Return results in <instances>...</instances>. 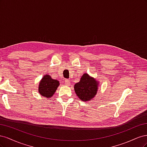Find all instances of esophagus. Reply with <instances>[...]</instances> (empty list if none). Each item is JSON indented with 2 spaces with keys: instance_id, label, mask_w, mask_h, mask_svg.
<instances>
[{
  "instance_id": "1",
  "label": "esophagus",
  "mask_w": 147,
  "mask_h": 147,
  "mask_svg": "<svg viewBox=\"0 0 147 147\" xmlns=\"http://www.w3.org/2000/svg\"><path fill=\"white\" fill-rule=\"evenodd\" d=\"M64 83H65V84L66 86L70 85V80H67V79H65V80Z\"/></svg>"
}]
</instances>
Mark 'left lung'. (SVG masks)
Masks as SVG:
<instances>
[{
  "instance_id": "left-lung-1",
  "label": "left lung",
  "mask_w": 147,
  "mask_h": 147,
  "mask_svg": "<svg viewBox=\"0 0 147 147\" xmlns=\"http://www.w3.org/2000/svg\"><path fill=\"white\" fill-rule=\"evenodd\" d=\"M98 82L90 77L88 74H84L80 80L75 84L74 90L80 99L87 102L94 98L98 90Z\"/></svg>"
}]
</instances>
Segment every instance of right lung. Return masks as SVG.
I'll list each match as a JSON object with an SVG mask.
<instances>
[{
	"instance_id": "add662e5",
	"label": "right lung",
	"mask_w": 147,
	"mask_h": 147,
	"mask_svg": "<svg viewBox=\"0 0 147 147\" xmlns=\"http://www.w3.org/2000/svg\"><path fill=\"white\" fill-rule=\"evenodd\" d=\"M59 82L57 80L51 78L50 75H44L38 85V92L43 97L50 98L55 94Z\"/></svg>"
}]
</instances>
